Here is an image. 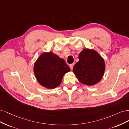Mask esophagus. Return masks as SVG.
Here are the masks:
<instances>
[{"instance_id": "obj_1", "label": "esophagus", "mask_w": 129, "mask_h": 129, "mask_svg": "<svg viewBox=\"0 0 129 129\" xmlns=\"http://www.w3.org/2000/svg\"><path fill=\"white\" fill-rule=\"evenodd\" d=\"M73 66H74V64H70V69H71V70L73 69Z\"/></svg>"}]
</instances>
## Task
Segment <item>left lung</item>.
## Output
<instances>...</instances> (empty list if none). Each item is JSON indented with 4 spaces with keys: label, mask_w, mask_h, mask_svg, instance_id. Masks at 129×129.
Listing matches in <instances>:
<instances>
[{
    "label": "left lung",
    "mask_w": 129,
    "mask_h": 129,
    "mask_svg": "<svg viewBox=\"0 0 129 129\" xmlns=\"http://www.w3.org/2000/svg\"><path fill=\"white\" fill-rule=\"evenodd\" d=\"M79 60L74 65L73 72L83 84H96L103 76L105 63L103 58L94 50L84 49L79 55Z\"/></svg>",
    "instance_id": "8db88e82"
}]
</instances>
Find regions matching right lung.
I'll return each mask as SVG.
<instances>
[{
	"mask_svg": "<svg viewBox=\"0 0 129 129\" xmlns=\"http://www.w3.org/2000/svg\"><path fill=\"white\" fill-rule=\"evenodd\" d=\"M69 71L70 68L65 60L52 52L42 53L34 66L37 81L48 89L58 86L65 73Z\"/></svg>",
	"mask_w": 129,
	"mask_h": 129,
	"instance_id": "obj_1",
	"label": "right lung"
}]
</instances>
